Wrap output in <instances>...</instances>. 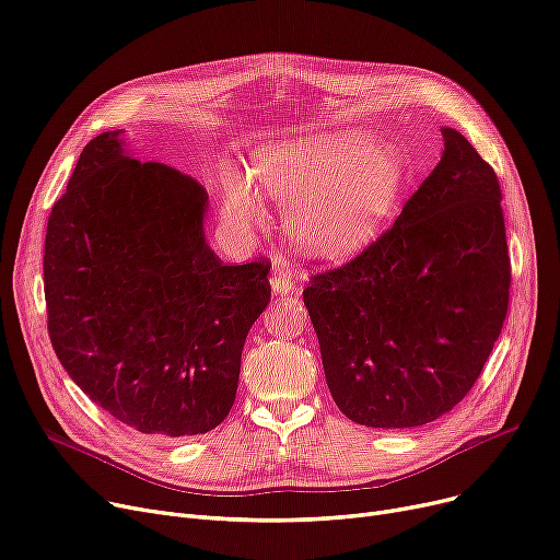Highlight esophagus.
Listing matches in <instances>:
<instances>
[{
  "label": "esophagus",
  "mask_w": 560,
  "mask_h": 560,
  "mask_svg": "<svg viewBox=\"0 0 560 560\" xmlns=\"http://www.w3.org/2000/svg\"><path fill=\"white\" fill-rule=\"evenodd\" d=\"M295 272L290 270V267H279V270L272 272L270 277V288H272V295L277 298H285L295 290Z\"/></svg>",
  "instance_id": "34e87169"
}]
</instances>
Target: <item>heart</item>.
Listing matches in <instances>:
<instances>
[{
	"label": "heart",
	"mask_w": 560,
	"mask_h": 560,
	"mask_svg": "<svg viewBox=\"0 0 560 560\" xmlns=\"http://www.w3.org/2000/svg\"><path fill=\"white\" fill-rule=\"evenodd\" d=\"M407 160L394 141L363 130H340L293 143H267L252 158L249 176L222 174L220 217L233 233L254 231L262 197L287 206L290 240L306 256L350 260L394 222L407 189Z\"/></svg>",
	"instance_id": "1"
}]
</instances>
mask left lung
I'll return each instance as SVG.
<instances>
[{"instance_id":"left-lung-1","label":"left lung","mask_w":560,"mask_h":560,"mask_svg":"<svg viewBox=\"0 0 560 560\" xmlns=\"http://www.w3.org/2000/svg\"><path fill=\"white\" fill-rule=\"evenodd\" d=\"M442 137V160L392 231L304 290L329 394L359 425L417 428L446 415L505 320L497 174L465 135L444 126Z\"/></svg>"}]
</instances>
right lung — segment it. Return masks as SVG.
<instances>
[{"instance_id":"1","label":"right lung","mask_w":560,"mask_h":560,"mask_svg":"<svg viewBox=\"0 0 560 560\" xmlns=\"http://www.w3.org/2000/svg\"><path fill=\"white\" fill-rule=\"evenodd\" d=\"M206 212L197 180L132 158L114 130L86 143L47 222L52 348L95 405L143 434H203L226 419L270 302V265H224Z\"/></svg>"}]
</instances>
